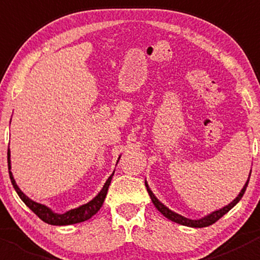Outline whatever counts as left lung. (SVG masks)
Listing matches in <instances>:
<instances>
[{"label": "left lung", "mask_w": 260, "mask_h": 260, "mask_svg": "<svg viewBox=\"0 0 260 260\" xmlns=\"http://www.w3.org/2000/svg\"><path fill=\"white\" fill-rule=\"evenodd\" d=\"M250 172H251V170H250ZM249 179H250V175H249L248 181H246V182H245V185H244V187L242 188V191H240V192H239V195H238L237 198H235L234 200H233L232 203L229 204V205L224 206V208L220 209V210L212 211L211 214L206 215V216L201 217V219H198V220L187 219V217L182 216V215L176 214V212H175V211L170 210V209L167 208V206H165L164 204H162L161 201H159L158 199H157L156 196L153 195V192H152V191H151V188H149L148 183H147L146 181H145V185H146V187H147V191H148V193H149V198H151L152 203H153V205L156 206L157 210L161 212V214L164 215V216H166L167 219H170V220H171V221L177 222V224L185 225V226H190V228H205V226H209V225H212V224H214V222H216L217 220L220 219V217L224 216V215L226 214L228 211L232 210V209L234 208V206L237 205L238 203H239L240 199L243 198L244 192H245L246 186H248V182H249Z\"/></svg>", "instance_id": "left-lung-1"}]
</instances>
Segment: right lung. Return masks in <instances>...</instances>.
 <instances>
[{
  "label": "right lung",
  "instance_id": "1",
  "mask_svg": "<svg viewBox=\"0 0 260 260\" xmlns=\"http://www.w3.org/2000/svg\"><path fill=\"white\" fill-rule=\"evenodd\" d=\"M10 148L9 152H7V162H9V174H10V179H11L12 186L16 190L17 195L20 196L21 200L26 204L27 208H30L31 210L35 212L39 217H40L43 221L48 222L50 225H72V224H78V222H83L85 220L90 219L91 216L96 214L99 211V209L102 208L104 203V199H106L107 192H108V187L111 185V181L112 177H113L114 172L108 177V180L106 181L104 183L103 188L101 190V192L95 196L91 201H89L88 204H84V205L79 206L77 209H72V210L64 212V214H56L49 209L48 206L43 205V204H39L32 201L31 199H28L22 191L20 190V187L17 186L16 181H15L14 176H12V172H11V159H10Z\"/></svg>",
  "mask_w": 260,
  "mask_h": 260
}]
</instances>
